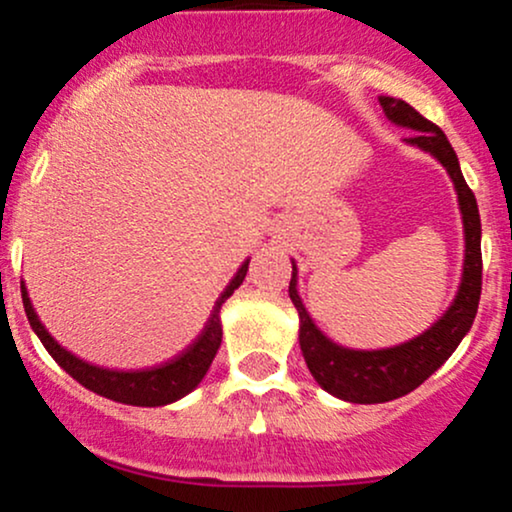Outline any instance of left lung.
Instances as JSON below:
<instances>
[{
    "instance_id": "1",
    "label": "left lung",
    "mask_w": 512,
    "mask_h": 512,
    "mask_svg": "<svg viewBox=\"0 0 512 512\" xmlns=\"http://www.w3.org/2000/svg\"><path fill=\"white\" fill-rule=\"evenodd\" d=\"M379 105L394 125L412 130V138H407L409 145L429 152L449 172L453 189L458 194L466 251H463L461 283H458V293L449 310L421 335L402 342V345L382 347V350H350V347H342L330 340L313 323L303 300H300L298 268L293 263L288 293H291L300 318L298 340L305 365L325 392L352 404L392 402V399L404 397L419 387L424 379H429L449 360L458 342L471 330L473 318L478 313V300H481V217H478L476 197L461 175V165H458V157L449 138L439 125L416 113L404 100L379 96Z\"/></svg>"
}]
</instances>
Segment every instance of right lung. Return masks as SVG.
Returning a JSON list of instances; mask_svg holds the SVG:
<instances>
[{"label": "right lung", "instance_id": "right-lung-1", "mask_svg": "<svg viewBox=\"0 0 512 512\" xmlns=\"http://www.w3.org/2000/svg\"><path fill=\"white\" fill-rule=\"evenodd\" d=\"M246 271H249V258L241 263V268L234 273L229 286H226L224 293L219 295L207 325H204L202 333L197 335V340H194L187 350H182L177 357L162 362V365L145 367V370H108V367H98L81 360V357L68 352L66 347H61L59 342L49 335V330L44 328V323H41L39 315H36L34 305H31L24 281H21V300H24V310L26 318H29L31 330L39 335V340L44 342L49 355L54 357L78 384H83V387L91 389V392L100 394V397L113 399V402L120 404H133V407H165V404L177 402L184 394L192 392V389L202 382L209 367H212L214 355H217L221 345L219 310L221 305L226 303V298L244 283Z\"/></svg>", "mask_w": 512, "mask_h": 512}]
</instances>
